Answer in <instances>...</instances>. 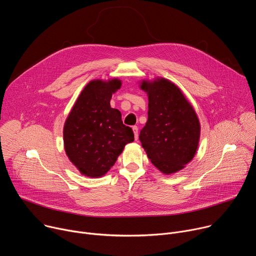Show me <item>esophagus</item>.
<instances>
[{"instance_id": "34e87169", "label": "esophagus", "mask_w": 256, "mask_h": 256, "mask_svg": "<svg viewBox=\"0 0 256 256\" xmlns=\"http://www.w3.org/2000/svg\"><path fill=\"white\" fill-rule=\"evenodd\" d=\"M132 130H134V140H136L138 138V126H132Z\"/></svg>"}]
</instances>
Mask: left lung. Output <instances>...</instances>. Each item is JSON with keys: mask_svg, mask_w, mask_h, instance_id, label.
I'll use <instances>...</instances> for the list:
<instances>
[{"mask_svg": "<svg viewBox=\"0 0 256 256\" xmlns=\"http://www.w3.org/2000/svg\"><path fill=\"white\" fill-rule=\"evenodd\" d=\"M148 100V122L140 140L152 164L162 174L181 171L196 154L200 122L191 104L175 83L162 77L142 80Z\"/></svg>", "mask_w": 256, "mask_h": 256, "instance_id": "obj_1", "label": "left lung"}]
</instances>
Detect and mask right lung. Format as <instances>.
Segmentation results:
<instances>
[{
  "label": "right lung",
  "instance_id": "1",
  "mask_svg": "<svg viewBox=\"0 0 256 256\" xmlns=\"http://www.w3.org/2000/svg\"><path fill=\"white\" fill-rule=\"evenodd\" d=\"M122 86V80L90 81L72 106L63 128L65 152L80 174L100 178L114 164L134 132L122 124L118 110L110 100Z\"/></svg>",
  "mask_w": 256,
  "mask_h": 256
}]
</instances>
